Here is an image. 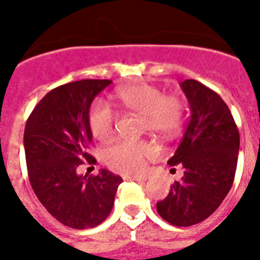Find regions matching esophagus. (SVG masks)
<instances>
[{
	"label": "esophagus",
	"instance_id": "obj_1",
	"mask_svg": "<svg viewBox=\"0 0 260 260\" xmlns=\"http://www.w3.org/2000/svg\"><path fill=\"white\" fill-rule=\"evenodd\" d=\"M128 180L136 181V182H145L146 178H145V177H128Z\"/></svg>",
	"mask_w": 260,
	"mask_h": 260
}]
</instances>
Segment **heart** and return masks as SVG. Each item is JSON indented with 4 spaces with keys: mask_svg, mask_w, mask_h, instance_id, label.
Returning <instances> with one entry per match:
<instances>
[{
    "mask_svg": "<svg viewBox=\"0 0 260 260\" xmlns=\"http://www.w3.org/2000/svg\"><path fill=\"white\" fill-rule=\"evenodd\" d=\"M115 97L121 107L141 115L143 131L160 138H171L182 122V104L177 97H166L158 87L149 83L119 87ZM117 117L102 100L91 104L89 111V128L99 141H107L114 134ZM156 149L149 141H117L103 150L104 163L113 169L138 174L145 169V160L152 157Z\"/></svg>",
    "mask_w": 260,
    "mask_h": 260,
    "instance_id": "b5f03b06",
    "label": "heart"
}]
</instances>
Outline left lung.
I'll use <instances>...</instances> for the list:
<instances>
[{
    "instance_id": "obj_1",
    "label": "left lung",
    "mask_w": 260,
    "mask_h": 260,
    "mask_svg": "<svg viewBox=\"0 0 260 260\" xmlns=\"http://www.w3.org/2000/svg\"><path fill=\"white\" fill-rule=\"evenodd\" d=\"M181 89L191 117L169 164L182 167L184 175L156 207L170 224L189 227L206 220L231 189L240 134L229 106L216 91L195 79L181 82Z\"/></svg>"
}]
</instances>
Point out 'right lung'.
<instances>
[{
  "label": "right lung",
  "mask_w": 260,
  "mask_h": 260,
  "mask_svg": "<svg viewBox=\"0 0 260 260\" xmlns=\"http://www.w3.org/2000/svg\"><path fill=\"white\" fill-rule=\"evenodd\" d=\"M111 83L83 79L48 91L27 118L23 135L29 181L37 199L59 223L76 230L96 227L111 213L119 175L100 170L78 174L80 164L96 160L89 111L94 97Z\"/></svg>",
  "instance_id": "1"
}]
</instances>
